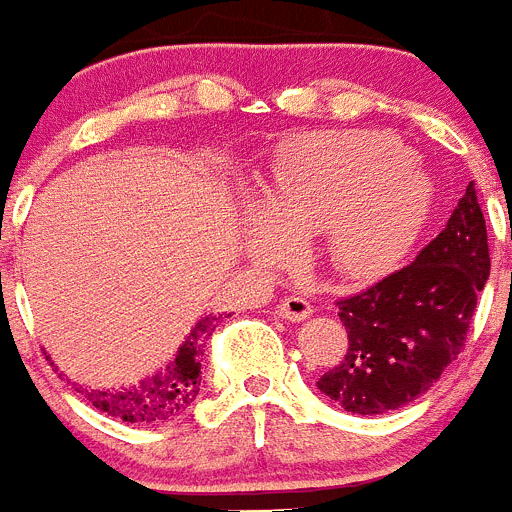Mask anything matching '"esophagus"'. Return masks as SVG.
I'll list each match as a JSON object with an SVG mask.
<instances>
[{
	"mask_svg": "<svg viewBox=\"0 0 512 512\" xmlns=\"http://www.w3.org/2000/svg\"><path fill=\"white\" fill-rule=\"evenodd\" d=\"M278 313L283 319L288 321H303L308 319L313 313V306L306 301V298H298V296H288L278 303Z\"/></svg>",
	"mask_w": 512,
	"mask_h": 512,
	"instance_id": "1",
	"label": "esophagus"
}]
</instances>
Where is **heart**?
<instances>
[{
	"label": "heart",
	"instance_id": "b5f03b06",
	"mask_svg": "<svg viewBox=\"0 0 512 512\" xmlns=\"http://www.w3.org/2000/svg\"><path fill=\"white\" fill-rule=\"evenodd\" d=\"M434 206L431 178L411 150L380 132H316L278 158L247 214V250L262 265L288 262L290 239L319 234L336 273L377 278L398 265Z\"/></svg>",
	"mask_w": 512,
	"mask_h": 512
}]
</instances>
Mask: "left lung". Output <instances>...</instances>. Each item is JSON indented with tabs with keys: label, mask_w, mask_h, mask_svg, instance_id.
<instances>
[{
	"label": "left lung",
	"mask_w": 512,
	"mask_h": 512,
	"mask_svg": "<svg viewBox=\"0 0 512 512\" xmlns=\"http://www.w3.org/2000/svg\"><path fill=\"white\" fill-rule=\"evenodd\" d=\"M487 278L485 216L469 183L446 227L411 265L336 303L349 347L316 388L359 416L416 400L462 352Z\"/></svg>",
	"instance_id": "left-lung-1"
}]
</instances>
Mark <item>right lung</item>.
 Instances as JSON below:
<instances>
[{
  "label": "right lung",
  "mask_w": 512,
  "mask_h": 512,
  "mask_svg": "<svg viewBox=\"0 0 512 512\" xmlns=\"http://www.w3.org/2000/svg\"><path fill=\"white\" fill-rule=\"evenodd\" d=\"M216 316H204L193 326L176 357L163 370L122 390H84L99 411L127 423H160L181 416L196 400L201 385V354L204 339L216 329Z\"/></svg>",
  "instance_id": "obj_1"
}]
</instances>
